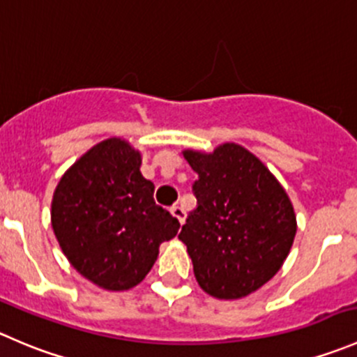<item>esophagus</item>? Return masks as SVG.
Segmentation results:
<instances>
[{"mask_svg": "<svg viewBox=\"0 0 357 357\" xmlns=\"http://www.w3.org/2000/svg\"><path fill=\"white\" fill-rule=\"evenodd\" d=\"M170 211H172V215H174V217L180 222V224H183V222H185V211H183L182 206L175 204V206L170 208Z\"/></svg>", "mask_w": 357, "mask_h": 357, "instance_id": "34e87169", "label": "esophagus"}]
</instances>
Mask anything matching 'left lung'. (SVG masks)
Listing matches in <instances>:
<instances>
[{
    "instance_id": "1",
    "label": "left lung",
    "mask_w": 357,
    "mask_h": 357,
    "mask_svg": "<svg viewBox=\"0 0 357 357\" xmlns=\"http://www.w3.org/2000/svg\"><path fill=\"white\" fill-rule=\"evenodd\" d=\"M197 174V206L182 225L197 284L215 298L236 300L267 283L290 253L297 232L294 204L269 168L245 147L185 149Z\"/></svg>"
}]
</instances>
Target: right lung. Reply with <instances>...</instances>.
Listing matches in <instances>:
<instances>
[{"label":"right lung","instance_id":"right-lung-1","mask_svg":"<svg viewBox=\"0 0 357 357\" xmlns=\"http://www.w3.org/2000/svg\"><path fill=\"white\" fill-rule=\"evenodd\" d=\"M142 156L126 140H102L55 187L52 227L70 266L97 287L123 291L153 269L178 220L154 203Z\"/></svg>","mask_w":357,"mask_h":357}]
</instances>
